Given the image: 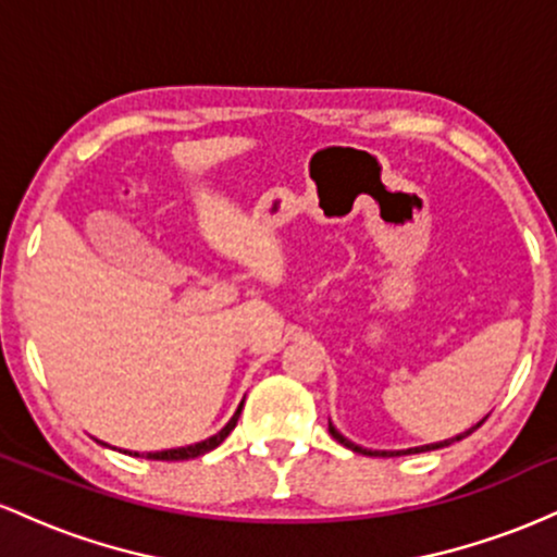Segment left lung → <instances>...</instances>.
Segmentation results:
<instances>
[{"instance_id": "obj_1", "label": "left lung", "mask_w": 557, "mask_h": 557, "mask_svg": "<svg viewBox=\"0 0 557 557\" xmlns=\"http://www.w3.org/2000/svg\"><path fill=\"white\" fill-rule=\"evenodd\" d=\"M487 419V417H484ZM484 419L479 421V424H474L471 426V430H466V432H461V434H456V437H450V440H440V443H430V445H419V447H406V450H369V447H361V445H356V443H350L348 437H345V434H341L335 430V424H332L330 421V434L332 437L337 440V443L341 445H345V447H350V450L354 453H361V456H382V458H395V456H413V453H426V450H440V447H447V445H453V443H458V440H463V437H469L471 432L474 430H479V426L484 424Z\"/></svg>"}]
</instances>
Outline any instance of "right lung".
Wrapping results in <instances>:
<instances>
[{
  "label": "right lung",
  "instance_id": "right-lung-1",
  "mask_svg": "<svg viewBox=\"0 0 557 557\" xmlns=\"http://www.w3.org/2000/svg\"><path fill=\"white\" fill-rule=\"evenodd\" d=\"M240 411H243V400H240V406L235 408L233 419H230L220 432L212 434V437L201 440V443L185 445V447H170V450H157V453H133V450H123V453H127V456H136V458L144 456V458H149V461H188V458H198V456H203V453L214 450L216 445L225 443L227 434L235 430V424H238ZM101 445H107V443H101ZM107 447H110V445H107Z\"/></svg>",
  "mask_w": 557,
  "mask_h": 557
}]
</instances>
